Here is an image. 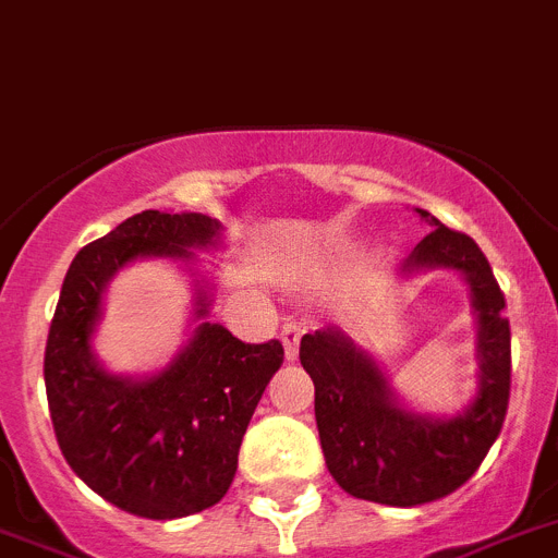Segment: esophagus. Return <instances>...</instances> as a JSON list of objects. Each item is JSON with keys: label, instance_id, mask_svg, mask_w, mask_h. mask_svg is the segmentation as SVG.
<instances>
[{"label": "esophagus", "instance_id": "esophagus-1", "mask_svg": "<svg viewBox=\"0 0 558 558\" xmlns=\"http://www.w3.org/2000/svg\"><path fill=\"white\" fill-rule=\"evenodd\" d=\"M300 337H303V328L294 326V323H286L283 331H280V342H283V353H286V360H289V362L298 360Z\"/></svg>", "mask_w": 558, "mask_h": 558}]
</instances>
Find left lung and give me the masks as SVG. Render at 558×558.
Listing matches in <instances>:
<instances>
[{
	"instance_id": "1",
	"label": "left lung",
	"mask_w": 558,
	"mask_h": 558,
	"mask_svg": "<svg viewBox=\"0 0 558 558\" xmlns=\"http://www.w3.org/2000/svg\"><path fill=\"white\" fill-rule=\"evenodd\" d=\"M433 227L396 278L452 269L472 300L477 390L463 410L433 415L407 404L373 353L342 328L300 339V365L314 381L319 444L333 481L356 500L413 508L440 500L477 472L506 421L511 393V328L506 298L481 246L415 207Z\"/></svg>"
}]
</instances>
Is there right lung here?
<instances>
[{
	"mask_svg": "<svg viewBox=\"0 0 558 558\" xmlns=\"http://www.w3.org/2000/svg\"><path fill=\"white\" fill-rule=\"evenodd\" d=\"M221 246L219 219L143 210L77 252L61 286L45 351L58 447L92 492L145 520L191 517L225 497L252 413L283 362L278 339L246 345L207 319L213 275L196 252ZM148 257L173 259L192 278V333L162 372L111 374L94 353L105 289Z\"/></svg>",
	"mask_w": 558,
	"mask_h": 558,
	"instance_id": "add662e5",
	"label": "right lung"
}]
</instances>
